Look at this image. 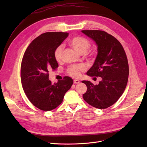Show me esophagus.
<instances>
[{
  "instance_id": "obj_1",
  "label": "esophagus",
  "mask_w": 147,
  "mask_h": 147,
  "mask_svg": "<svg viewBox=\"0 0 147 147\" xmlns=\"http://www.w3.org/2000/svg\"><path fill=\"white\" fill-rule=\"evenodd\" d=\"M74 83L75 84H78V83H80V81L78 80L75 79V80H74Z\"/></svg>"
}]
</instances>
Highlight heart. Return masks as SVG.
I'll return each instance as SVG.
<instances>
[{
    "label": "heart",
    "mask_w": 147,
    "mask_h": 147,
    "mask_svg": "<svg viewBox=\"0 0 147 147\" xmlns=\"http://www.w3.org/2000/svg\"><path fill=\"white\" fill-rule=\"evenodd\" d=\"M69 43L75 51L81 55L85 54L91 47L90 42L86 38L82 37H75L72 38L70 40ZM63 51V47L62 45H59L56 48L54 56L56 61L59 62L61 61ZM84 70L85 67L83 65H72L68 68L67 72L71 77L77 78L80 75V72Z\"/></svg>",
    "instance_id": "b5f03b06"
}]
</instances>
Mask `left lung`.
Instances as JSON below:
<instances>
[{
  "label": "left lung",
  "mask_w": 147,
  "mask_h": 147,
  "mask_svg": "<svg viewBox=\"0 0 147 147\" xmlns=\"http://www.w3.org/2000/svg\"><path fill=\"white\" fill-rule=\"evenodd\" d=\"M82 32L96 42L97 55L86 74L100 77L102 80L94 85L90 81H82L87 86L83 97L88 104L104 109L114 104L123 94L129 76V65L121 44L105 31L84 30Z\"/></svg>",
  "instance_id": "1"
}]
</instances>
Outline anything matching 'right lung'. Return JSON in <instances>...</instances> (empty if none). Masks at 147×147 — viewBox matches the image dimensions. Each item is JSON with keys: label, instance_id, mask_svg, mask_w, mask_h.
Masks as SVG:
<instances>
[{"label": "right lung", "instance_id": "add662e5", "mask_svg": "<svg viewBox=\"0 0 147 147\" xmlns=\"http://www.w3.org/2000/svg\"><path fill=\"white\" fill-rule=\"evenodd\" d=\"M67 32H50L41 34L30 43L21 65V80L28 99L43 111L56 109L74 83L69 77L52 84L48 72L58 67L54 53L68 37Z\"/></svg>", "mask_w": 147, "mask_h": 147}]
</instances>
